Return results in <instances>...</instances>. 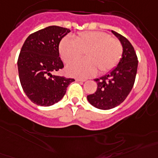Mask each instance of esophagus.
Listing matches in <instances>:
<instances>
[{"label":"esophagus","instance_id":"obj_1","mask_svg":"<svg viewBox=\"0 0 158 158\" xmlns=\"http://www.w3.org/2000/svg\"><path fill=\"white\" fill-rule=\"evenodd\" d=\"M76 81H78V82H84V81H85V79H81V78H77V79H76Z\"/></svg>","mask_w":158,"mask_h":158}]
</instances>
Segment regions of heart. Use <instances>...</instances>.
I'll return each mask as SVG.
<instances>
[{
  "instance_id": "b5f03b06",
  "label": "heart",
  "mask_w": 158,
  "mask_h": 158,
  "mask_svg": "<svg viewBox=\"0 0 158 158\" xmlns=\"http://www.w3.org/2000/svg\"><path fill=\"white\" fill-rule=\"evenodd\" d=\"M123 45L115 38L104 32H81L73 40L65 38L59 45V52L64 63L80 60L85 54V60L76 61L66 67L72 77H89L97 69L100 73L110 72L117 66L123 55Z\"/></svg>"
}]
</instances>
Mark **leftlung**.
Here are the masks:
<instances>
[{
    "label": "left lung",
    "mask_w": 158,
    "mask_h": 158,
    "mask_svg": "<svg viewBox=\"0 0 158 158\" xmlns=\"http://www.w3.org/2000/svg\"><path fill=\"white\" fill-rule=\"evenodd\" d=\"M111 32L123 45L122 58L110 73L94 79L97 90L87 96L89 102L101 110H110L126 99L133 87L137 72L138 59L131 43L120 34Z\"/></svg>",
    "instance_id": "1"
}]
</instances>
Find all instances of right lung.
Instances as JSON below:
<instances>
[{
	"label": "right lung",
	"mask_w": 158,
	"mask_h": 158,
	"mask_svg": "<svg viewBox=\"0 0 158 158\" xmlns=\"http://www.w3.org/2000/svg\"><path fill=\"white\" fill-rule=\"evenodd\" d=\"M70 30L50 26L30 35L18 60V75L25 94L38 106H49L64 96L73 78L53 75L64 68L59 44Z\"/></svg>",
	"instance_id": "add662e5"
}]
</instances>
